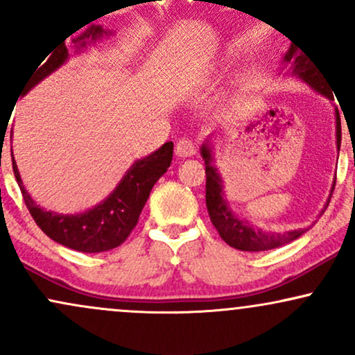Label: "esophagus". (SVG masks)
Instances as JSON below:
<instances>
[{"instance_id":"obj_1","label":"esophagus","mask_w":355,"mask_h":355,"mask_svg":"<svg viewBox=\"0 0 355 355\" xmlns=\"http://www.w3.org/2000/svg\"><path fill=\"white\" fill-rule=\"evenodd\" d=\"M175 153L180 158L191 157V155H195V144L190 138H182V140H178L177 146H175Z\"/></svg>"}]
</instances>
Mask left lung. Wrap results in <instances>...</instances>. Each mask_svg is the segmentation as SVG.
<instances>
[{"instance_id":"8db88e82","label":"left lung","mask_w":355,"mask_h":355,"mask_svg":"<svg viewBox=\"0 0 355 355\" xmlns=\"http://www.w3.org/2000/svg\"><path fill=\"white\" fill-rule=\"evenodd\" d=\"M284 64L288 68V71L294 76H299L304 80L312 89L317 93L324 95L325 98L334 100L331 88L324 83V75H322L319 68L313 64V61L307 55L299 51L295 44H291L287 53L284 55ZM340 115L339 110L336 108V144L337 150H340ZM200 155L205 162V173H207V185H205V202L207 210H209L210 220L214 227L217 229L218 235L225 243L230 247L237 248L243 252H263L272 250V248L282 247L285 243L292 242V240L299 239L309 229H295L284 232V234H275V232H266L262 229L250 225L235 214L230 209L229 202H227L225 193H223V180L220 177L218 168L214 165V146H211V137L207 138L200 146ZM334 187H336V178H334L331 195H329L327 203L329 205L332 197ZM324 214V210H322Z\"/></svg>"}]
</instances>
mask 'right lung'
<instances>
[{"mask_svg":"<svg viewBox=\"0 0 355 355\" xmlns=\"http://www.w3.org/2000/svg\"><path fill=\"white\" fill-rule=\"evenodd\" d=\"M110 35H113L112 31L105 30L100 24H92L83 33L73 38V46L76 48V51H81L89 43L100 42L101 38ZM64 40L63 43L56 44L53 50L46 53L44 58H48V60L43 58L36 64V68L28 78L26 87L23 88V93H19V95H26L40 81H43L53 71H56L67 63L70 58V53H68ZM48 54L51 56L48 57ZM172 157L173 144L166 141L157 152L140 158L130 166L120 183L115 187V190L105 200H101L98 205L92 207V209L81 211V214H56V211L36 205L31 195L24 189L15 157L13 172L31 217L35 218L36 225L48 237L61 243V245L71 248V250L85 252V254H98V252L112 250V248L123 243L130 232L135 229L138 217H140L141 210H144L150 197V191L172 164Z\"/></svg>","mask_w":355,"mask_h":355,"instance_id":"add662e5","label":"right lung"}]
</instances>
